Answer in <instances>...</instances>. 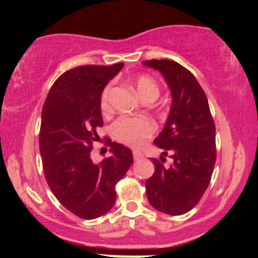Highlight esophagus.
Instances as JSON below:
<instances>
[{
    "instance_id": "1",
    "label": "esophagus",
    "mask_w": 258,
    "mask_h": 258,
    "mask_svg": "<svg viewBox=\"0 0 258 258\" xmlns=\"http://www.w3.org/2000/svg\"><path fill=\"white\" fill-rule=\"evenodd\" d=\"M142 158H143V154L141 152H138V150H135V152H133V159H135V161H138V160H141Z\"/></svg>"
}]
</instances>
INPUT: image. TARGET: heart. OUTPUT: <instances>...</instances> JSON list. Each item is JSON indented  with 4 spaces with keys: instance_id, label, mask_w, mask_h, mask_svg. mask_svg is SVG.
<instances>
[{
    "instance_id": "1",
    "label": "heart",
    "mask_w": 258,
    "mask_h": 258,
    "mask_svg": "<svg viewBox=\"0 0 258 258\" xmlns=\"http://www.w3.org/2000/svg\"><path fill=\"white\" fill-rule=\"evenodd\" d=\"M135 86L138 96L143 100H155L160 94L158 82L150 76H139L136 79ZM109 96H110V86H106L100 97V108L103 111L109 109ZM155 131V123L147 117L122 116L115 121L111 126V133L116 141L135 148L144 146L148 139L152 138Z\"/></svg>"
}]
</instances>
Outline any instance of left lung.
I'll use <instances>...</instances> for the list:
<instances>
[{
    "mask_svg": "<svg viewBox=\"0 0 258 258\" xmlns=\"http://www.w3.org/2000/svg\"><path fill=\"white\" fill-rule=\"evenodd\" d=\"M144 65L159 70L170 87L172 104L155 146L171 154V166L153 159L154 174L146 182L150 205L178 216L199 203L211 180L216 162V128L206 94L195 76L168 59H152ZM165 158L161 156V161Z\"/></svg>",
    "mask_w": 258,
    "mask_h": 258,
    "instance_id": "8db88e82",
    "label": "left lung"
}]
</instances>
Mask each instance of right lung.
Segmentation results:
<instances>
[{
  "label": "right lung",
  "mask_w": 258,
  "mask_h": 258,
  "mask_svg": "<svg viewBox=\"0 0 258 258\" xmlns=\"http://www.w3.org/2000/svg\"><path fill=\"white\" fill-rule=\"evenodd\" d=\"M123 63L109 67L82 65L57 79L43 104L40 153L44 177L65 209L84 220L110 211L116 200L115 185L133 162L132 152L108 139L111 155L92 161L97 130L103 126L100 97Z\"/></svg>",
  "instance_id": "1"
}]
</instances>
